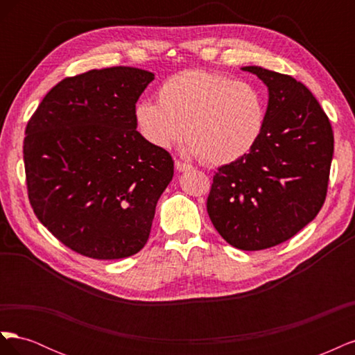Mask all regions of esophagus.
I'll return each instance as SVG.
<instances>
[{"mask_svg":"<svg viewBox=\"0 0 355 355\" xmlns=\"http://www.w3.org/2000/svg\"><path fill=\"white\" fill-rule=\"evenodd\" d=\"M175 168L178 171H187V170H191L192 166L191 164H187V163H182V161H176L175 163Z\"/></svg>","mask_w":355,"mask_h":355,"instance_id":"1","label":"esophagus"}]
</instances>
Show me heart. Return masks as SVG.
<instances>
[{"instance_id": "obj_1", "label": "heart", "mask_w": 355, "mask_h": 355, "mask_svg": "<svg viewBox=\"0 0 355 355\" xmlns=\"http://www.w3.org/2000/svg\"><path fill=\"white\" fill-rule=\"evenodd\" d=\"M158 101H141L135 121L148 144L168 149L187 136L189 153L209 164H228L259 141L266 121L262 92L250 81L202 69L170 77Z\"/></svg>"}]
</instances>
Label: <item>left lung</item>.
<instances>
[{"label":"left lung","instance_id":"8db88e82","mask_svg":"<svg viewBox=\"0 0 355 355\" xmlns=\"http://www.w3.org/2000/svg\"><path fill=\"white\" fill-rule=\"evenodd\" d=\"M241 69L268 87L265 128L249 153L213 176L207 213L223 240L253 252L292 239L323 207L333 130L302 83L261 67Z\"/></svg>","mask_w":355,"mask_h":355}]
</instances>
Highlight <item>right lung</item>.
Instances as JSON below:
<instances>
[{
    "instance_id": "right-lung-1",
    "label": "right lung",
    "mask_w": 355,
    "mask_h": 355,
    "mask_svg": "<svg viewBox=\"0 0 355 355\" xmlns=\"http://www.w3.org/2000/svg\"><path fill=\"white\" fill-rule=\"evenodd\" d=\"M154 73L112 67L62 80L25 130L24 159L38 220L93 259L144 249L157 202L173 178L166 149L136 130L135 106Z\"/></svg>"
}]
</instances>
